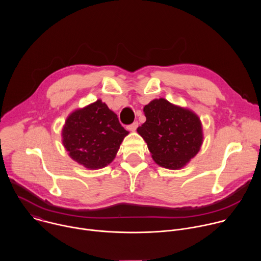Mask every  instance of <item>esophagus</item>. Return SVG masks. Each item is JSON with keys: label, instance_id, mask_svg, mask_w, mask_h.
Segmentation results:
<instances>
[{"label": "esophagus", "instance_id": "1", "mask_svg": "<svg viewBox=\"0 0 261 261\" xmlns=\"http://www.w3.org/2000/svg\"><path fill=\"white\" fill-rule=\"evenodd\" d=\"M137 127H138V122H134L133 124H131V125L128 126V129H129L130 131H132V132H134V131L137 129Z\"/></svg>", "mask_w": 261, "mask_h": 261}]
</instances>
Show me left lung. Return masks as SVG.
<instances>
[{"label":"left lung","mask_w":261,"mask_h":261,"mask_svg":"<svg viewBox=\"0 0 261 261\" xmlns=\"http://www.w3.org/2000/svg\"><path fill=\"white\" fill-rule=\"evenodd\" d=\"M146 121L137 128L153 160L168 169H179L194 158L203 141L200 119L192 110L160 98L143 107Z\"/></svg>","instance_id":"left-lung-1"}]
</instances>
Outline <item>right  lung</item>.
<instances>
[{"label": "right lung", "instance_id": "obj_1", "mask_svg": "<svg viewBox=\"0 0 261 261\" xmlns=\"http://www.w3.org/2000/svg\"><path fill=\"white\" fill-rule=\"evenodd\" d=\"M128 134L118 116L99 99L69 115L62 141L74 161L89 169H99L114 161Z\"/></svg>", "mask_w": 261, "mask_h": 261}]
</instances>
